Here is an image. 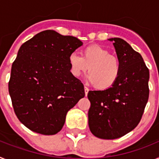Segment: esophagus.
<instances>
[{
	"instance_id": "34e87169",
	"label": "esophagus",
	"mask_w": 159,
	"mask_h": 159,
	"mask_svg": "<svg viewBox=\"0 0 159 159\" xmlns=\"http://www.w3.org/2000/svg\"><path fill=\"white\" fill-rule=\"evenodd\" d=\"M84 93H85V96L87 97L88 93H89V89L87 87H84Z\"/></svg>"
}]
</instances>
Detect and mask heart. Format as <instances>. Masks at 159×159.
<instances>
[{
  "label": "heart",
  "mask_w": 159,
  "mask_h": 159,
  "mask_svg": "<svg viewBox=\"0 0 159 159\" xmlns=\"http://www.w3.org/2000/svg\"><path fill=\"white\" fill-rule=\"evenodd\" d=\"M70 74L80 76L89 69L88 80L100 90L112 88L119 80L122 70L121 61L116 56L99 45H89L81 56L73 53L68 57Z\"/></svg>",
  "instance_id": "obj_1"
}]
</instances>
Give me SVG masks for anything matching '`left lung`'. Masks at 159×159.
I'll return each instance as SVG.
<instances>
[{
  "instance_id": "obj_1",
  "label": "left lung",
  "mask_w": 159,
  "mask_h": 159,
  "mask_svg": "<svg viewBox=\"0 0 159 159\" xmlns=\"http://www.w3.org/2000/svg\"><path fill=\"white\" fill-rule=\"evenodd\" d=\"M122 64L120 76L112 88L89 91V126L95 136L113 140L134 129L149 99V69L141 55L120 38H111Z\"/></svg>"
}]
</instances>
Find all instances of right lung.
<instances>
[{
	"mask_svg": "<svg viewBox=\"0 0 159 159\" xmlns=\"http://www.w3.org/2000/svg\"><path fill=\"white\" fill-rule=\"evenodd\" d=\"M82 44L78 38L46 30L21 45L12 65L9 93L16 116L32 132H60L66 113L85 96L68 62Z\"/></svg>",
	"mask_w": 159,
	"mask_h": 159,
	"instance_id": "obj_1",
	"label": "right lung"
}]
</instances>
